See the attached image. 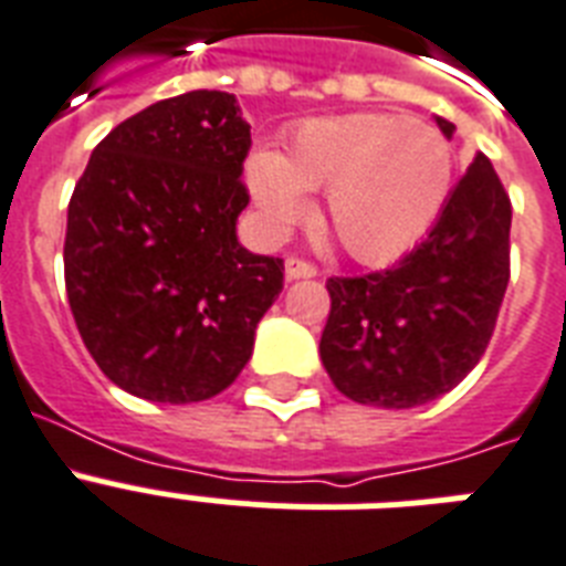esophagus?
I'll return each mask as SVG.
<instances>
[{"label":"esophagus","instance_id":"esophagus-1","mask_svg":"<svg viewBox=\"0 0 566 566\" xmlns=\"http://www.w3.org/2000/svg\"><path fill=\"white\" fill-rule=\"evenodd\" d=\"M284 273H287V279H314L319 270H316L314 261L307 259H298V255H291V259L284 261Z\"/></svg>","mask_w":566,"mask_h":566}]
</instances>
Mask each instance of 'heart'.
<instances>
[{
    "instance_id": "1",
    "label": "heart",
    "mask_w": 566,
    "mask_h": 566,
    "mask_svg": "<svg viewBox=\"0 0 566 566\" xmlns=\"http://www.w3.org/2000/svg\"><path fill=\"white\" fill-rule=\"evenodd\" d=\"M453 150L430 124L392 113L316 118L287 136L282 156L259 150L247 186L273 232L305 218V191H325V223L366 264L410 250L439 218Z\"/></svg>"
}]
</instances>
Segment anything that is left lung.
Listing matches in <instances>:
<instances>
[{
  "mask_svg": "<svg viewBox=\"0 0 566 566\" xmlns=\"http://www.w3.org/2000/svg\"><path fill=\"white\" fill-rule=\"evenodd\" d=\"M444 136L453 124L439 118ZM512 200L476 154L436 227L398 264L331 275L319 357L339 392L410 410L450 392L489 348L509 284Z\"/></svg>",
  "mask_w": 566,
  "mask_h": 566,
  "instance_id": "left-lung-1",
  "label": "left lung"
}]
</instances>
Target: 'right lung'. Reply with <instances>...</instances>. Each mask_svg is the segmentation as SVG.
Returning <instances> with one entry per match:
<instances>
[{"label": "right lung", "instance_id": "right-lung-1", "mask_svg": "<svg viewBox=\"0 0 566 566\" xmlns=\"http://www.w3.org/2000/svg\"><path fill=\"white\" fill-rule=\"evenodd\" d=\"M235 95L195 90L104 136L69 200L63 273L86 352L124 392L214 398L241 375L284 261L252 255L235 220L250 191Z\"/></svg>", "mask_w": 566, "mask_h": 566}]
</instances>
